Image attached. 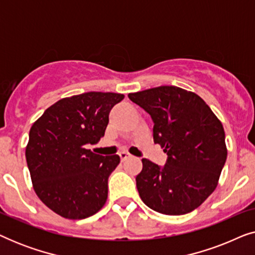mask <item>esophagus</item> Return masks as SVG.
I'll use <instances>...</instances> for the list:
<instances>
[{"mask_svg":"<svg viewBox=\"0 0 255 255\" xmlns=\"http://www.w3.org/2000/svg\"><path fill=\"white\" fill-rule=\"evenodd\" d=\"M131 156H132V155L128 154V153H127V152H122V153H120V158H121L122 161H125V160L130 159Z\"/></svg>","mask_w":255,"mask_h":255,"instance_id":"1","label":"esophagus"}]
</instances>
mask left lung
I'll use <instances>...</instances> for the list:
<instances>
[{
	"mask_svg": "<svg viewBox=\"0 0 255 255\" xmlns=\"http://www.w3.org/2000/svg\"><path fill=\"white\" fill-rule=\"evenodd\" d=\"M153 123V140L167 153L165 166L142 159L135 177L142 202L165 215L200 207L217 187L228 151L221 121L195 93L175 86L128 94Z\"/></svg>",
	"mask_w": 255,
	"mask_h": 255,
	"instance_id": "obj_1",
	"label": "left lung"
}]
</instances>
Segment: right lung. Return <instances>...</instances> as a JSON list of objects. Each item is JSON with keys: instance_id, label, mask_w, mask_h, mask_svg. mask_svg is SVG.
<instances>
[{"instance_id": "1", "label": "right lung", "mask_w": 255, "mask_h": 255, "mask_svg": "<svg viewBox=\"0 0 255 255\" xmlns=\"http://www.w3.org/2000/svg\"><path fill=\"white\" fill-rule=\"evenodd\" d=\"M123 99L101 92L66 97L31 127L25 156L33 189L61 217H90L106 203L108 177L120 156L95 154L86 145L103 137L110 110Z\"/></svg>"}]
</instances>
